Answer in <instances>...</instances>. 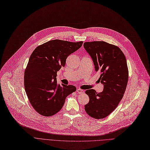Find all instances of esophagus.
Returning a JSON list of instances; mask_svg holds the SVG:
<instances>
[{"label":"esophagus","mask_w":150,"mask_h":150,"mask_svg":"<svg viewBox=\"0 0 150 150\" xmlns=\"http://www.w3.org/2000/svg\"><path fill=\"white\" fill-rule=\"evenodd\" d=\"M77 93H78L79 94H81V93H83L84 92V91L81 88H77V90H76Z\"/></svg>","instance_id":"esophagus-1"}]
</instances>
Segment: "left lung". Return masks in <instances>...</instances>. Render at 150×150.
Listing matches in <instances>:
<instances>
[{"mask_svg":"<svg viewBox=\"0 0 150 150\" xmlns=\"http://www.w3.org/2000/svg\"><path fill=\"white\" fill-rule=\"evenodd\" d=\"M83 47L95 71L101 73L99 80L104 85L100 93L93 89L85 91L90 100L85 110L92 118L102 119L116 109L123 96L128 81L126 59L118 47L104 41L85 42Z\"/></svg>","mask_w":150,"mask_h":150,"instance_id":"left-lung-1","label":"left lung"}]
</instances>
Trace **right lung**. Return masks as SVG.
I'll return each instance as SVG.
<instances>
[{
  "label": "right lung",
  "instance_id": "1",
  "mask_svg": "<svg viewBox=\"0 0 150 150\" xmlns=\"http://www.w3.org/2000/svg\"><path fill=\"white\" fill-rule=\"evenodd\" d=\"M82 43L54 40L38 46L31 54L24 72L25 90L31 105L41 115L59 112L66 98L76 90L72 85L58 84L56 77L68 57Z\"/></svg>",
  "mask_w": 150,
  "mask_h": 150
}]
</instances>
